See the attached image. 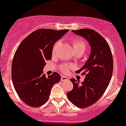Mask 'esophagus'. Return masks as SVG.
Returning <instances> with one entry per match:
<instances>
[{
    "instance_id": "esophagus-1",
    "label": "esophagus",
    "mask_w": 126,
    "mask_h": 126,
    "mask_svg": "<svg viewBox=\"0 0 126 126\" xmlns=\"http://www.w3.org/2000/svg\"><path fill=\"white\" fill-rule=\"evenodd\" d=\"M61 81H66V80H68V78H66V77H65V76H61Z\"/></svg>"
}]
</instances>
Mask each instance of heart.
Segmentation results:
<instances>
[{"label": "heart", "instance_id": "1", "mask_svg": "<svg viewBox=\"0 0 126 126\" xmlns=\"http://www.w3.org/2000/svg\"><path fill=\"white\" fill-rule=\"evenodd\" d=\"M61 45V42L60 41L56 42L52 47V54H56L58 48ZM73 48L74 50L75 53H80L83 54L86 50V43L83 39H75L72 41ZM74 66L72 65H68V64H62L59 67V70L61 72L67 73L69 71L70 69L73 68Z\"/></svg>", "mask_w": 126, "mask_h": 126}]
</instances>
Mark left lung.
I'll list each match as a JSON object with an SVG mask.
<instances>
[{
  "label": "left lung",
  "instance_id": "obj_1",
  "mask_svg": "<svg viewBox=\"0 0 126 126\" xmlns=\"http://www.w3.org/2000/svg\"><path fill=\"white\" fill-rule=\"evenodd\" d=\"M83 37L91 47V53L84 66L76 72H82L85 79L82 84L71 79L74 87L66 94L68 100L78 108H85L95 103L103 95L111 79L113 61L108 42L95 31L89 29L72 30Z\"/></svg>",
  "mask_w": 126,
  "mask_h": 126
}]
</instances>
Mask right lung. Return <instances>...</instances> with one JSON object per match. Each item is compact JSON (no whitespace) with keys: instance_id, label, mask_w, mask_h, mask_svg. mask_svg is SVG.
Masks as SVG:
<instances>
[{"instance_id":"obj_1","label":"right lung","mask_w":126,"mask_h":126,"mask_svg":"<svg viewBox=\"0 0 126 126\" xmlns=\"http://www.w3.org/2000/svg\"><path fill=\"white\" fill-rule=\"evenodd\" d=\"M68 31L38 29L27 36L16 50L11 78L19 97L27 105L36 108L45 104L53 85L61 80L56 72L46 78L43 69L45 61L51 60L54 43Z\"/></svg>"}]
</instances>
